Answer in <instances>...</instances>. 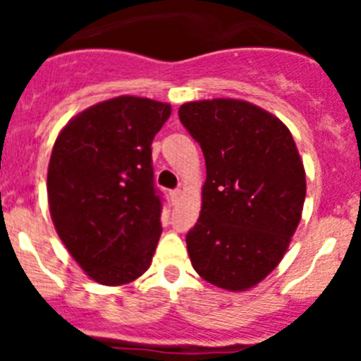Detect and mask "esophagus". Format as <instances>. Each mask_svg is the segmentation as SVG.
I'll use <instances>...</instances> for the list:
<instances>
[{
	"label": "esophagus",
	"instance_id": "34e87169",
	"mask_svg": "<svg viewBox=\"0 0 361 361\" xmlns=\"http://www.w3.org/2000/svg\"><path fill=\"white\" fill-rule=\"evenodd\" d=\"M170 199H171V202H173V204H178V202H180V199H183V191L171 190L170 191Z\"/></svg>",
	"mask_w": 361,
	"mask_h": 361
}]
</instances>
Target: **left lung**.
<instances>
[{"instance_id":"8db88e82","label":"left lung","mask_w":361,"mask_h":361,"mask_svg":"<svg viewBox=\"0 0 361 361\" xmlns=\"http://www.w3.org/2000/svg\"><path fill=\"white\" fill-rule=\"evenodd\" d=\"M178 119L206 159L202 209L186 235L193 269L247 291L275 269L302 219L305 170L288 126L238 99L195 101Z\"/></svg>"}]
</instances>
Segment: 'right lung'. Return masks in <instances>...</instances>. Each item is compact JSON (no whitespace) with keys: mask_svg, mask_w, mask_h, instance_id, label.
<instances>
[{"mask_svg":"<svg viewBox=\"0 0 361 361\" xmlns=\"http://www.w3.org/2000/svg\"><path fill=\"white\" fill-rule=\"evenodd\" d=\"M168 103L121 95L86 108L57 135L49 162L50 216L86 275L103 286L133 282L162 233L152 141Z\"/></svg>","mask_w":361,"mask_h":361,"instance_id":"1","label":"right lung"}]
</instances>
